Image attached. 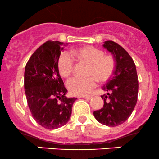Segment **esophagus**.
Here are the masks:
<instances>
[{
  "instance_id": "1",
  "label": "esophagus",
  "mask_w": 159,
  "mask_h": 159,
  "mask_svg": "<svg viewBox=\"0 0 159 159\" xmlns=\"http://www.w3.org/2000/svg\"><path fill=\"white\" fill-rule=\"evenodd\" d=\"M83 98H85V99H88V100H90V99H91V98H92V96H83Z\"/></svg>"
}]
</instances>
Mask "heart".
Masks as SVG:
<instances>
[{
    "label": "heart",
    "instance_id": "heart-1",
    "mask_svg": "<svg viewBox=\"0 0 159 159\" xmlns=\"http://www.w3.org/2000/svg\"><path fill=\"white\" fill-rule=\"evenodd\" d=\"M72 56L79 62L88 64L86 72L88 77H73L68 80L66 87L75 96L89 94L97 84L106 82L111 79L116 69V61L114 57L104 55L102 49L93 46H84L71 51ZM57 69L63 77L66 78L73 73L75 69L73 60L66 52H63L57 61Z\"/></svg>",
    "mask_w": 159,
    "mask_h": 159
}]
</instances>
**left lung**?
I'll return each mask as SVG.
<instances>
[{
	"instance_id": "left-lung-1",
	"label": "left lung",
	"mask_w": 159,
	"mask_h": 159,
	"mask_svg": "<svg viewBox=\"0 0 159 159\" xmlns=\"http://www.w3.org/2000/svg\"><path fill=\"white\" fill-rule=\"evenodd\" d=\"M103 47L112 53L116 61L114 75L102 90L101 96L104 106L94 111L95 118L100 123L115 127L121 125L130 117L137 102L138 77L133 59L120 45L106 41Z\"/></svg>"
}]
</instances>
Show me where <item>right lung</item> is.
Listing matches in <instances>:
<instances>
[{"instance_id": "right-lung-1", "label": "right lung", "mask_w": 159, "mask_h": 159, "mask_svg": "<svg viewBox=\"0 0 159 159\" xmlns=\"http://www.w3.org/2000/svg\"><path fill=\"white\" fill-rule=\"evenodd\" d=\"M62 45L58 41H47L31 55L25 70V93L30 111L36 123L47 129H58L69 120L77 99L66 96L67 90L57 69Z\"/></svg>"}]
</instances>
